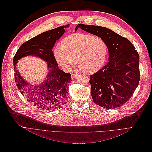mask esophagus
Listing matches in <instances>:
<instances>
[{"mask_svg": "<svg viewBox=\"0 0 152 152\" xmlns=\"http://www.w3.org/2000/svg\"><path fill=\"white\" fill-rule=\"evenodd\" d=\"M77 76H78V74H77V73H72V79H75Z\"/></svg>", "mask_w": 152, "mask_h": 152, "instance_id": "obj_1", "label": "esophagus"}]
</instances>
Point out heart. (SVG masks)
Wrapping results in <instances>:
<instances>
[{"label":"heart","instance_id":"1","mask_svg":"<svg viewBox=\"0 0 152 152\" xmlns=\"http://www.w3.org/2000/svg\"><path fill=\"white\" fill-rule=\"evenodd\" d=\"M108 54L107 42L100 37L86 34H73L64 38L61 46L54 50L57 62L66 70L75 66L76 60L80 69L93 73L103 66Z\"/></svg>","mask_w":152,"mask_h":152}]
</instances>
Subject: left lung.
I'll return each mask as SVG.
<instances>
[{"label":"left lung","mask_w":152,"mask_h":152,"mask_svg":"<svg viewBox=\"0 0 152 152\" xmlns=\"http://www.w3.org/2000/svg\"><path fill=\"white\" fill-rule=\"evenodd\" d=\"M78 28L103 39L108 45V62L90 77L93 102L107 109L124 104L139 84L138 52L127 39L105 27L79 24L75 30Z\"/></svg>","instance_id":"8db88e82"}]
</instances>
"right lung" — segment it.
Masks as SVG:
<instances>
[{"mask_svg":"<svg viewBox=\"0 0 152 152\" xmlns=\"http://www.w3.org/2000/svg\"><path fill=\"white\" fill-rule=\"evenodd\" d=\"M68 26H61L34 37L23 44L14 56L15 79L18 88L26 100L38 109L55 110L66 102L71 74L58 68L52 49ZM29 55L40 57L47 62L49 72L46 80L39 85H32L25 81L16 68L17 61Z\"/></svg>","mask_w":152,"mask_h":152,"instance_id":"1","label":"right lung"}]
</instances>
